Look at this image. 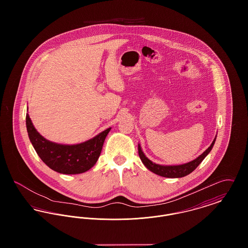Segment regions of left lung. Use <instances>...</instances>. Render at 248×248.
Returning a JSON list of instances; mask_svg holds the SVG:
<instances>
[{
    "instance_id": "obj_1",
    "label": "left lung",
    "mask_w": 248,
    "mask_h": 248,
    "mask_svg": "<svg viewBox=\"0 0 248 248\" xmlns=\"http://www.w3.org/2000/svg\"><path fill=\"white\" fill-rule=\"evenodd\" d=\"M216 139H217V136L215 137L210 147H208V149H206L202 154H201L200 156H198L196 159L190 161L189 163H186L183 165H163L155 164L142 152L140 144H139V155H140V158L143 165H145L150 171H152L154 174L161 176V177H170V178L183 177L190 174L193 170H195L196 167L202 162V160L211 152L213 146L216 141Z\"/></svg>"
}]
</instances>
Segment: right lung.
Wrapping results in <instances>:
<instances>
[{"mask_svg":"<svg viewBox=\"0 0 248 248\" xmlns=\"http://www.w3.org/2000/svg\"><path fill=\"white\" fill-rule=\"evenodd\" d=\"M26 126L30 140L42 161L52 170L66 175L81 174L92 168L101 154L102 147L110 127L86 141L65 145L50 141L35 129L29 114Z\"/></svg>","mask_w":248,"mask_h":248,"instance_id":"obj_1","label":"right lung"}]
</instances>
